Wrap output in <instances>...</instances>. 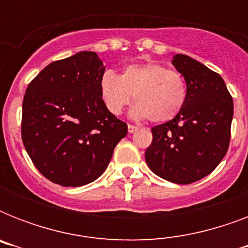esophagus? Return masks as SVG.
Segmentation results:
<instances>
[{"label": "esophagus", "instance_id": "esophagus-1", "mask_svg": "<svg viewBox=\"0 0 248 248\" xmlns=\"http://www.w3.org/2000/svg\"><path fill=\"white\" fill-rule=\"evenodd\" d=\"M127 127H128V132H130V134H134V132L138 130V127H136V126H134V124H128Z\"/></svg>", "mask_w": 248, "mask_h": 248}]
</instances>
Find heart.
I'll list each match as a JSON object with an SVG mask.
<instances>
[{
  "mask_svg": "<svg viewBox=\"0 0 248 248\" xmlns=\"http://www.w3.org/2000/svg\"><path fill=\"white\" fill-rule=\"evenodd\" d=\"M99 89L105 108L112 114H120L135 95L132 117L149 118L155 124L173 120L184 108L188 93L179 72L155 63L132 64L121 76L113 71L104 72Z\"/></svg>",
  "mask_w": 248,
  "mask_h": 248,
  "instance_id": "heart-1",
  "label": "heart"
}]
</instances>
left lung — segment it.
I'll return each instance as SVG.
<instances>
[{
	"label": "left lung",
	"instance_id": "1",
	"mask_svg": "<svg viewBox=\"0 0 248 248\" xmlns=\"http://www.w3.org/2000/svg\"><path fill=\"white\" fill-rule=\"evenodd\" d=\"M172 65L186 83L184 108L173 120L152 128L145 151L149 169L175 184L207 176L227 155L233 120V99L220 75L183 54Z\"/></svg>",
	"mask_w": 248,
	"mask_h": 248
}]
</instances>
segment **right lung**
Listing matches in <instances>:
<instances>
[{
    "mask_svg": "<svg viewBox=\"0 0 248 248\" xmlns=\"http://www.w3.org/2000/svg\"><path fill=\"white\" fill-rule=\"evenodd\" d=\"M104 72L96 52L79 51L48 64L27 87L21 139L37 170L55 184L96 180L127 135V124L101 100Z\"/></svg>",
    "mask_w": 248,
    "mask_h": 248,
    "instance_id": "right-lung-1",
    "label": "right lung"
}]
</instances>
